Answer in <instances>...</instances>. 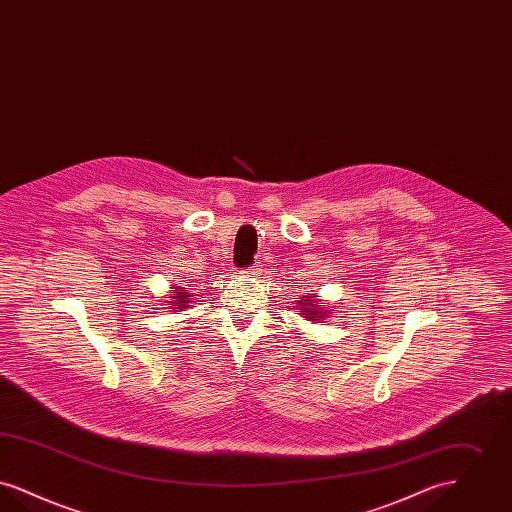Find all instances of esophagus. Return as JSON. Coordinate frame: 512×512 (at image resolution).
<instances>
[{"instance_id":"obj_1","label":"esophagus","mask_w":512,"mask_h":512,"mask_svg":"<svg viewBox=\"0 0 512 512\" xmlns=\"http://www.w3.org/2000/svg\"><path fill=\"white\" fill-rule=\"evenodd\" d=\"M244 274H247V276H257L261 270H259V267H247L242 270Z\"/></svg>"}]
</instances>
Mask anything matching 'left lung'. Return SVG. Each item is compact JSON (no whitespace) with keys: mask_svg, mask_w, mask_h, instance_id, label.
Wrapping results in <instances>:
<instances>
[{"mask_svg":"<svg viewBox=\"0 0 512 512\" xmlns=\"http://www.w3.org/2000/svg\"><path fill=\"white\" fill-rule=\"evenodd\" d=\"M297 305H299V315L307 320H322L326 317V311L322 305H318L317 299L313 295H305V297H297Z\"/></svg>","mask_w":512,"mask_h":512,"instance_id":"8db88e82","label":"left lung"}]
</instances>
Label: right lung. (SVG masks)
Returning <instances> with one entry per match:
<instances>
[{
	"mask_svg": "<svg viewBox=\"0 0 512 512\" xmlns=\"http://www.w3.org/2000/svg\"><path fill=\"white\" fill-rule=\"evenodd\" d=\"M190 299V293L186 292V288H172L171 290V301H165L167 305H171L172 311H184L188 309V301Z\"/></svg>",
	"mask_w": 512,
	"mask_h": 512,
	"instance_id": "right-lung-1",
	"label": "right lung"
}]
</instances>
